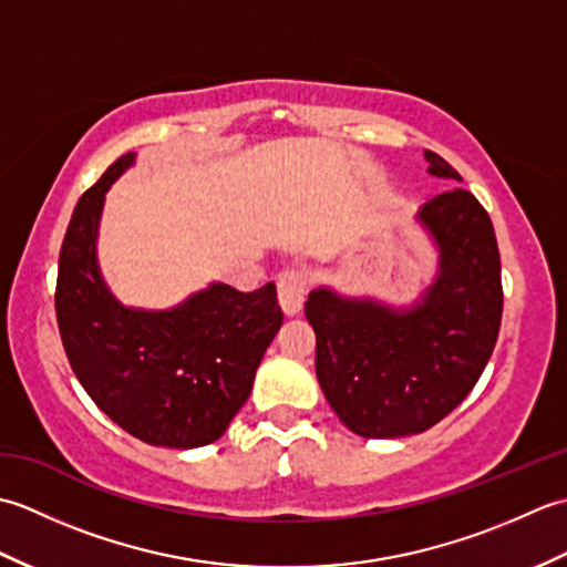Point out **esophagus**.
<instances>
[{
	"label": "esophagus",
	"mask_w": 567,
	"mask_h": 567,
	"mask_svg": "<svg viewBox=\"0 0 567 567\" xmlns=\"http://www.w3.org/2000/svg\"><path fill=\"white\" fill-rule=\"evenodd\" d=\"M307 295V275L302 270H285L277 280V297L287 315H297L305 305Z\"/></svg>",
	"instance_id": "34e87169"
}]
</instances>
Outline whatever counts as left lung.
<instances>
[{
  "instance_id": "obj_1",
  "label": "left lung",
  "mask_w": 567,
  "mask_h": 567,
  "mask_svg": "<svg viewBox=\"0 0 567 567\" xmlns=\"http://www.w3.org/2000/svg\"><path fill=\"white\" fill-rule=\"evenodd\" d=\"M429 173L461 179L426 151ZM439 246L424 299L394 311L370 299L315 290L305 315L317 333V378L343 424L365 439L412 436L439 424L483 375L502 323V262L485 212L467 189L419 212Z\"/></svg>"
}]
</instances>
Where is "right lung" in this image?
<instances>
[{
    "label": "right lung",
    "mask_w": 567,
    "mask_h": 567,
    "mask_svg": "<svg viewBox=\"0 0 567 567\" xmlns=\"http://www.w3.org/2000/svg\"><path fill=\"white\" fill-rule=\"evenodd\" d=\"M126 153L80 197L60 246L55 315L70 368L92 402L131 436L167 449L214 443L246 404L282 327L275 285H212L171 311L116 302L94 256L104 192Z\"/></svg>",
    "instance_id": "1"
}]
</instances>
